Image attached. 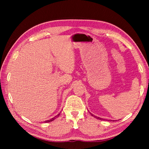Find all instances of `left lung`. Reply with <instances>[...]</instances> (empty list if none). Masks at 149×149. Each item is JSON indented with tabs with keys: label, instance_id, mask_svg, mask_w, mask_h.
I'll return each instance as SVG.
<instances>
[{
	"label": "left lung",
	"instance_id": "obj_1",
	"mask_svg": "<svg viewBox=\"0 0 149 149\" xmlns=\"http://www.w3.org/2000/svg\"><path fill=\"white\" fill-rule=\"evenodd\" d=\"M91 115H92V116H93V115H92V114H91ZM93 116L95 117V118H97V119H101V120H102V118H99V117H97L96 116ZM113 121H114V120H113Z\"/></svg>",
	"mask_w": 149,
	"mask_h": 149
}]
</instances>
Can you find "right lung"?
Segmentation results:
<instances>
[{"mask_svg":"<svg viewBox=\"0 0 149 149\" xmlns=\"http://www.w3.org/2000/svg\"><path fill=\"white\" fill-rule=\"evenodd\" d=\"M59 115L60 114L59 113L58 115H56V116H54V117H53L52 118H51V119H50V120H46V121H44L43 122H45V123H47V122H52V121H53V120H54L56 118H58V117L59 116Z\"/></svg>","mask_w":149,"mask_h":149,"instance_id":"add662e5","label":"right lung"}]
</instances>
